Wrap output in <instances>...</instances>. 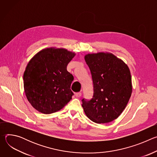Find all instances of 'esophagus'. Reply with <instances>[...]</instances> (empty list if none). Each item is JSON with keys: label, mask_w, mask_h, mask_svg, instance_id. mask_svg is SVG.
<instances>
[{"label": "esophagus", "mask_w": 157, "mask_h": 157, "mask_svg": "<svg viewBox=\"0 0 157 157\" xmlns=\"http://www.w3.org/2000/svg\"><path fill=\"white\" fill-rule=\"evenodd\" d=\"M75 96H76V98H80V97L81 96V93H80V92L76 93L75 94Z\"/></svg>", "instance_id": "esophagus-1"}]
</instances>
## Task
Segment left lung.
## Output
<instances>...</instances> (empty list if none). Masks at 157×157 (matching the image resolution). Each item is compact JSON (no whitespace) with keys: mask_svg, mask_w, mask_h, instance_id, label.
Listing matches in <instances>:
<instances>
[{"mask_svg":"<svg viewBox=\"0 0 157 157\" xmlns=\"http://www.w3.org/2000/svg\"><path fill=\"white\" fill-rule=\"evenodd\" d=\"M84 59L91 73L94 88L93 98L82 100L84 113L97 124L113 121L121 114L132 93L128 67L107 52L89 53Z\"/></svg>","mask_w":157,"mask_h":157,"instance_id":"1","label":"left lung"}]
</instances>
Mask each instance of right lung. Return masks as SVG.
Here are the masks:
<instances>
[{"instance_id":"add662e5","label":"right lung","mask_w":157,"mask_h":157,"mask_svg":"<svg viewBox=\"0 0 157 157\" xmlns=\"http://www.w3.org/2000/svg\"><path fill=\"white\" fill-rule=\"evenodd\" d=\"M75 55L65 48H47L38 52L27 64L24 74L25 93L40 113H56L71 99L74 78L66 67Z\"/></svg>"}]
</instances>
